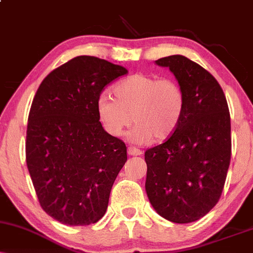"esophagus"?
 I'll return each mask as SVG.
<instances>
[{
  "mask_svg": "<svg viewBox=\"0 0 253 253\" xmlns=\"http://www.w3.org/2000/svg\"><path fill=\"white\" fill-rule=\"evenodd\" d=\"M127 151H128V155L130 156H140L141 153H143V151L136 149L134 146H129L128 149H127Z\"/></svg>",
  "mask_w": 253,
  "mask_h": 253,
  "instance_id": "1",
  "label": "esophagus"
}]
</instances>
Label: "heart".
I'll use <instances>...</instances> for the list:
<instances>
[{
  "mask_svg": "<svg viewBox=\"0 0 253 253\" xmlns=\"http://www.w3.org/2000/svg\"><path fill=\"white\" fill-rule=\"evenodd\" d=\"M113 98L101 95L97 115L104 129L121 136L125 129L136 124L129 133L130 140L146 144L163 141L175 132L185 108L182 86L170 78L135 74L124 78L113 88Z\"/></svg>",
  "mask_w": 253,
  "mask_h": 253,
  "instance_id": "obj_1",
  "label": "heart"
}]
</instances>
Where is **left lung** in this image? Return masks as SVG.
Returning <instances> with one entry per match:
<instances>
[{
    "instance_id": "1",
    "label": "left lung",
    "mask_w": 253,
    "mask_h": 253,
    "mask_svg": "<svg viewBox=\"0 0 253 253\" xmlns=\"http://www.w3.org/2000/svg\"><path fill=\"white\" fill-rule=\"evenodd\" d=\"M185 95L181 123L163 144L146 150L147 196L157 213L189 223L219 202L231 162V118L221 86L201 65L175 54L156 60Z\"/></svg>"
}]
</instances>
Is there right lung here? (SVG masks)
Wrapping results in <instances>:
<instances>
[{
  "label": "right lung",
  "mask_w": 253,
  "mask_h": 253,
  "mask_svg": "<svg viewBox=\"0 0 253 253\" xmlns=\"http://www.w3.org/2000/svg\"><path fill=\"white\" fill-rule=\"evenodd\" d=\"M124 66L78 56L50 72L28 115L26 163L40 206L70 226L97 222L127 161L123 140L103 129L97 100Z\"/></svg>",
  "instance_id": "add662e5"
}]
</instances>
